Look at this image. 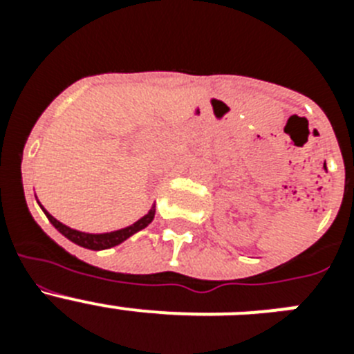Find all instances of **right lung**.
<instances>
[{"mask_svg":"<svg viewBox=\"0 0 354 354\" xmlns=\"http://www.w3.org/2000/svg\"><path fill=\"white\" fill-rule=\"evenodd\" d=\"M40 207H42V205H40ZM42 211L46 212L48 220L55 225V228H58V230H60L67 239H71L72 243H76V245L88 250H106V248H111V246L120 245L122 241H126L127 237H131L133 234L138 232V230L145 228L150 221L154 220V212H156L154 209H152L149 214L143 216L142 220H138L136 223L131 225V227L122 228V230H115V232H109V234H84V232H80V230H74V228L67 227V225L60 223V221L56 220V218H53V216L49 214L44 207Z\"/></svg>","mask_w":354,"mask_h":354,"instance_id":"right-lung-1","label":"right lung"}]
</instances>
